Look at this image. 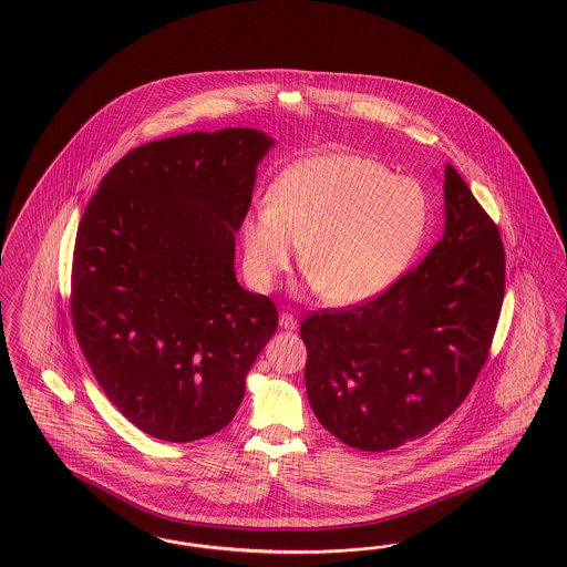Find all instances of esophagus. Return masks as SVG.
Wrapping results in <instances>:
<instances>
[{
  "label": "esophagus",
  "instance_id": "1",
  "mask_svg": "<svg viewBox=\"0 0 567 567\" xmlns=\"http://www.w3.org/2000/svg\"><path fill=\"white\" fill-rule=\"evenodd\" d=\"M278 323H280V328H285V330H295L297 328V318L289 313V311H282L280 313V318H278Z\"/></svg>",
  "mask_w": 567,
  "mask_h": 567
}]
</instances>
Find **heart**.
I'll return each instance as SVG.
<instances>
[{"mask_svg":"<svg viewBox=\"0 0 567 567\" xmlns=\"http://www.w3.org/2000/svg\"><path fill=\"white\" fill-rule=\"evenodd\" d=\"M427 220V194L414 179L363 156H313L285 171L268 206L247 216L245 270L270 289L303 245V272L326 303H363L406 270Z\"/></svg>","mask_w":567,"mask_h":567,"instance_id":"obj_1","label":"heart"}]
</instances>
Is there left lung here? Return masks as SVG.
Returning <instances> with one entry per match:
<instances>
[{"label":"left lung","instance_id":"obj_1","mask_svg":"<svg viewBox=\"0 0 567 567\" xmlns=\"http://www.w3.org/2000/svg\"><path fill=\"white\" fill-rule=\"evenodd\" d=\"M445 233L378 297L301 322L307 399L340 442L383 452L458 409L489 359L505 291L499 229L445 165Z\"/></svg>","mask_w":567,"mask_h":567}]
</instances>
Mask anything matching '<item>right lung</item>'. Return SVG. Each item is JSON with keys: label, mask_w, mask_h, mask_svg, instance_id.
<instances>
[{"label": "right lung", "mask_w": 567, "mask_h": 567, "mask_svg": "<svg viewBox=\"0 0 567 567\" xmlns=\"http://www.w3.org/2000/svg\"><path fill=\"white\" fill-rule=\"evenodd\" d=\"M272 146L227 127L122 156L78 225L70 311L78 344L120 413L163 442L227 427L276 306L233 270L235 230Z\"/></svg>", "instance_id": "obj_1"}]
</instances>
